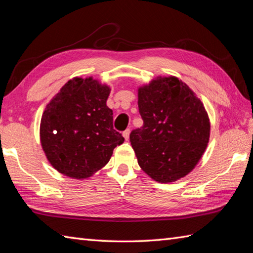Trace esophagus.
Returning <instances> with one entry per match:
<instances>
[{"mask_svg":"<svg viewBox=\"0 0 253 253\" xmlns=\"http://www.w3.org/2000/svg\"><path fill=\"white\" fill-rule=\"evenodd\" d=\"M129 133H130V129H126L123 131V137L125 138V140H128V139H129Z\"/></svg>","mask_w":253,"mask_h":253,"instance_id":"esophagus-1","label":"esophagus"}]
</instances>
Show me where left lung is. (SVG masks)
<instances>
[{
    "instance_id": "8db88e82",
    "label": "left lung",
    "mask_w": 253,
    "mask_h": 253,
    "mask_svg": "<svg viewBox=\"0 0 253 253\" xmlns=\"http://www.w3.org/2000/svg\"><path fill=\"white\" fill-rule=\"evenodd\" d=\"M138 107L143 126L129 138L139 166L159 182L190 173L210 138V120L200 99L178 78L158 77L138 89Z\"/></svg>"
}]
</instances>
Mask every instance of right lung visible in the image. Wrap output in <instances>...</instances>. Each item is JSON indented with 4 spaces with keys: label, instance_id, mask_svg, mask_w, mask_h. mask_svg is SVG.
I'll return each mask as SVG.
<instances>
[{
    "label": "right lung",
    "instance_id": "1",
    "mask_svg": "<svg viewBox=\"0 0 253 253\" xmlns=\"http://www.w3.org/2000/svg\"><path fill=\"white\" fill-rule=\"evenodd\" d=\"M110 91L92 77H75L46 105L40 140L57 171L77 179L92 176L125 140L113 127V111L106 105Z\"/></svg>",
    "mask_w": 253,
    "mask_h": 253
}]
</instances>
